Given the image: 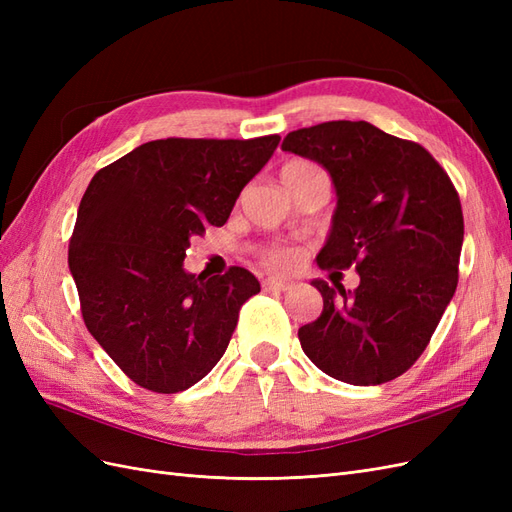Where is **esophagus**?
Here are the masks:
<instances>
[{"instance_id": "esophagus-1", "label": "esophagus", "mask_w": 512, "mask_h": 512, "mask_svg": "<svg viewBox=\"0 0 512 512\" xmlns=\"http://www.w3.org/2000/svg\"><path fill=\"white\" fill-rule=\"evenodd\" d=\"M262 286L269 288V290H288L292 288V282L288 277H267V280H262Z\"/></svg>"}]
</instances>
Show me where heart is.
Masks as SVG:
<instances>
[{
  "label": "heart",
  "mask_w": 512,
  "mask_h": 512,
  "mask_svg": "<svg viewBox=\"0 0 512 512\" xmlns=\"http://www.w3.org/2000/svg\"><path fill=\"white\" fill-rule=\"evenodd\" d=\"M316 175H322L320 168L314 166L312 162H305V160H290L282 168L284 185L299 183L303 179L316 177ZM297 260H299V252L292 250V247H271V250L267 252V262L273 267H282V269L292 267Z\"/></svg>",
  "instance_id": "heart-1"
}]
</instances>
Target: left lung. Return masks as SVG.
I'll return each instance as SVG.
<instances>
[{"label": "left lung", "instance_id": "8db88e82", "mask_svg": "<svg viewBox=\"0 0 512 512\" xmlns=\"http://www.w3.org/2000/svg\"><path fill=\"white\" fill-rule=\"evenodd\" d=\"M282 149L318 162L337 194L316 262L361 277L354 292L312 280L324 307L299 329L301 348L335 380H395L423 354L457 288L463 213L455 185L427 149L367 121L294 130Z\"/></svg>", "mask_w": 512, "mask_h": 512}]
</instances>
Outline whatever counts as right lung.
<instances>
[{
    "instance_id": "1",
    "label": "right lung",
    "mask_w": 512,
    "mask_h": 512,
    "mask_svg": "<svg viewBox=\"0 0 512 512\" xmlns=\"http://www.w3.org/2000/svg\"><path fill=\"white\" fill-rule=\"evenodd\" d=\"M280 136L164 138L132 149L89 181L68 267L89 333L130 380L179 393L218 365L241 305L260 292L243 267L183 269L190 237L222 226Z\"/></svg>"
}]
</instances>
